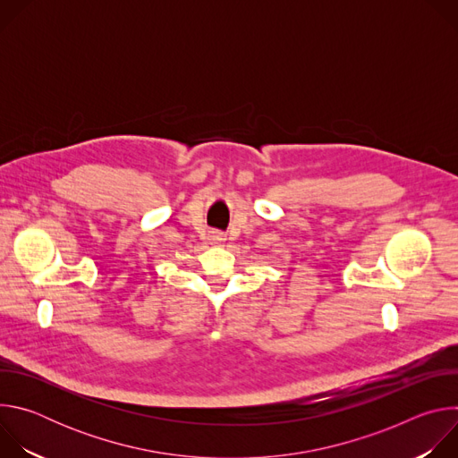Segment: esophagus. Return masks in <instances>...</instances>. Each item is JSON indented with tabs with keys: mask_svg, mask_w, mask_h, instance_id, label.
<instances>
[{
	"mask_svg": "<svg viewBox=\"0 0 458 458\" xmlns=\"http://www.w3.org/2000/svg\"><path fill=\"white\" fill-rule=\"evenodd\" d=\"M210 239L214 242H221V241H225V233L219 232V230H214V232H210Z\"/></svg>",
	"mask_w": 458,
	"mask_h": 458,
	"instance_id": "esophagus-1",
	"label": "esophagus"
}]
</instances>
